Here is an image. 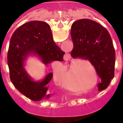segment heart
Returning <instances> with one entry per match:
<instances>
[{
	"label": "heart",
	"instance_id": "heart-1",
	"mask_svg": "<svg viewBox=\"0 0 123 123\" xmlns=\"http://www.w3.org/2000/svg\"><path fill=\"white\" fill-rule=\"evenodd\" d=\"M83 68H84L86 72L89 73V70L87 67L86 66H83ZM67 67L61 63L57 62L56 65L54 67L53 70V76L55 80H56L58 83H60L62 79L64 78V76L67 73ZM61 85L62 88H64L66 90L70 91H74L76 90V87L75 86L74 80V76L72 75V73L70 72L69 75L67 76L64 80H63L61 83Z\"/></svg>",
	"mask_w": 123,
	"mask_h": 123
}]
</instances>
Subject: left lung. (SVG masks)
I'll return each mask as SVG.
<instances>
[{"label": "left lung", "mask_w": 123, "mask_h": 123, "mask_svg": "<svg viewBox=\"0 0 123 123\" xmlns=\"http://www.w3.org/2000/svg\"><path fill=\"white\" fill-rule=\"evenodd\" d=\"M71 56L90 61L101 78L98 90L107 88L115 74V52L108 31L95 21L81 19L72 24Z\"/></svg>", "instance_id": "8db88e82"}]
</instances>
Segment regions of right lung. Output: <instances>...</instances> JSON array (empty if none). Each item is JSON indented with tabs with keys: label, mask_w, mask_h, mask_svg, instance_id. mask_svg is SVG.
<instances>
[{
	"label": "right lung",
	"mask_w": 123,
	"mask_h": 123,
	"mask_svg": "<svg viewBox=\"0 0 123 123\" xmlns=\"http://www.w3.org/2000/svg\"><path fill=\"white\" fill-rule=\"evenodd\" d=\"M64 52L53 39L49 24L41 21H31L16 30L10 41L8 65L10 78L16 89L33 101L49 99L48 84L53 73L46 74L41 80H34L25 69L30 56H36L47 65L55 61H62Z\"/></svg>",
	"instance_id": "obj_1"
}]
</instances>
